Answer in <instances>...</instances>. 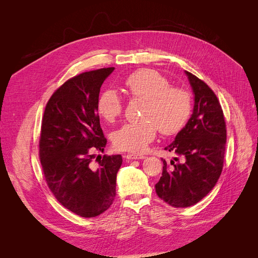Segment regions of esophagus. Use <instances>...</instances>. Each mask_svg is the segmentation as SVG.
<instances>
[{
    "mask_svg": "<svg viewBox=\"0 0 258 258\" xmlns=\"http://www.w3.org/2000/svg\"><path fill=\"white\" fill-rule=\"evenodd\" d=\"M125 158H127V159H144V158H146V156L142 155V154H137V153H128L125 155Z\"/></svg>",
    "mask_w": 258,
    "mask_h": 258,
    "instance_id": "34e87169",
    "label": "esophagus"
}]
</instances>
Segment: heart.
Returning <instances> with one entry per match:
<instances>
[{
  "label": "heart",
  "instance_id": "b5f03b06",
  "mask_svg": "<svg viewBox=\"0 0 258 258\" xmlns=\"http://www.w3.org/2000/svg\"><path fill=\"white\" fill-rule=\"evenodd\" d=\"M125 87L134 99L146 101L142 118L123 124L113 134V144L119 150L139 152L151 143L157 130L163 136L179 133L192 112V95L152 69H140L126 79ZM98 112L108 122H114L123 111V101L113 90L103 92L98 100Z\"/></svg>",
  "mask_w": 258,
  "mask_h": 258
}]
</instances>
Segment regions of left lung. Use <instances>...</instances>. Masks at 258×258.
I'll list each match as a JSON object with an SVG mask.
<instances>
[{"instance_id": "obj_1", "label": "left lung", "mask_w": 258, "mask_h": 258, "mask_svg": "<svg viewBox=\"0 0 258 258\" xmlns=\"http://www.w3.org/2000/svg\"><path fill=\"white\" fill-rule=\"evenodd\" d=\"M195 94L191 118L165 147L183 157L163 161L162 176L155 185L159 198L173 207H190L202 200L215 186L223 171L227 126L222 106L211 88L186 71Z\"/></svg>"}]
</instances>
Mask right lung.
Segmentation results:
<instances>
[{
  "mask_svg": "<svg viewBox=\"0 0 258 258\" xmlns=\"http://www.w3.org/2000/svg\"><path fill=\"white\" fill-rule=\"evenodd\" d=\"M113 70L87 71L66 81L49 99L42 120L39 156L47 185L61 205L82 217L100 215L116 195L121 155H104L97 168L92 163L93 152H103L107 144L97 105Z\"/></svg>",
  "mask_w": 258,
  "mask_h": 258,
  "instance_id": "1",
  "label": "right lung"
}]
</instances>
